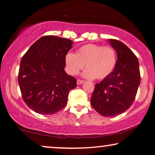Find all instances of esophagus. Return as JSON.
<instances>
[{
    "instance_id": "obj_1",
    "label": "esophagus",
    "mask_w": 155,
    "mask_h": 155,
    "mask_svg": "<svg viewBox=\"0 0 155 155\" xmlns=\"http://www.w3.org/2000/svg\"><path fill=\"white\" fill-rule=\"evenodd\" d=\"M84 82V80H80V79H78V80H77V84H82Z\"/></svg>"
}]
</instances>
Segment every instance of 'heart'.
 I'll list each match as a JSON object with an SVG mask.
<instances>
[{
	"label": "heart",
	"instance_id": "b5f03b06",
	"mask_svg": "<svg viewBox=\"0 0 155 155\" xmlns=\"http://www.w3.org/2000/svg\"><path fill=\"white\" fill-rule=\"evenodd\" d=\"M68 73L76 75L84 68L87 78L104 80L109 78L115 70L117 56L115 50L110 46L87 44L80 46L77 54L68 53L65 58Z\"/></svg>",
	"mask_w": 155,
	"mask_h": 155
}]
</instances>
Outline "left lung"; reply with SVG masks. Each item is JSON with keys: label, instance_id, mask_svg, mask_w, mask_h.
I'll list each match as a JSON object with an SVG mask.
<instances>
[{"label": "left lung", "instance_id": "left-lung-1", "mask_svg": "<svg viewBox=\"0 0 155 155\" xmlns=\"http://www.w3.org/2000/svg\"><path fill=\"white\" fill-rule=\"evenodd\" d=\"M109 44L117 53V63L109 78L95 84L91 97L92 107L101 116L112 117L132 105L140 83L139 62L128 46L116 39Z\"/></svg>", "mask_w": 155, "mask_h": 155}]
</instances>
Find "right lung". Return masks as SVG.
Listing matches in <instances>:
<instances>
[{"label": "right lung", "mask_w": 155, "mask_h": 155, "mask_svg": "<svg viewBox=\"0 0 155 155\" xmlns=\"http://www.w3.org/2000/svg\"><path fill=\"white\" fill-rule=\"evenodd\" d=\"M73 44L68 39L44 36L22 56L18 83L23 100L34 111L50 115L66 105L70 90L77 86L75 78L64 71Z\"/></svg>", "instance_id": "obj_1"}]
</instances>
